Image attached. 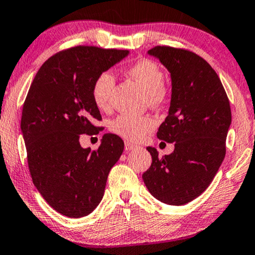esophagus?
<instances>
[{
	"label": "esophagus",
	"instance_id": "34e87169",
	"mask_svg": "<svg viewBox=\"0 0 255 255\" xmlns=\"http://www.w3.org/2000/svg\"><path fill=\"white\" fill-rule=\"evenodd\" d=\"M137 148V146L135 145H132L131 142H125V151H132V149H135Z\"/></svg>",
	"mask_w": 255,
	"mask_h": 255
}]
</instances>
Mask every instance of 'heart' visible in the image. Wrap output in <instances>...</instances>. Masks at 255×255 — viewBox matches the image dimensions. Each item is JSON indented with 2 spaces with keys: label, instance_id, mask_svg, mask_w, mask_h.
Masks as SVG:
<instances>
[{
  "label": "heart",
  "instance_id": "1",
  "mask_svg": "<svg viewBox=\"0 0 255 255\" xmlns=\"http://www.w3.org/2000/svg\"><path fill=\"white\" fill-rule=\"evenodd\" d=\"M128 74L134 79L146 90L152 106L165 103L168 90L162 83L163 73L158 64L149 59H140L128 69ZM115 85L110 73L104 72L97 76L93 85L92 96L100 109L108 107ZM155 122L151 117H138L132 115H121L111 122L110 128L114 133L128 141H140L154 130Z\"/></svg>",
  "mask_w": 255,
  "mask_h": 255
}]
</instances>
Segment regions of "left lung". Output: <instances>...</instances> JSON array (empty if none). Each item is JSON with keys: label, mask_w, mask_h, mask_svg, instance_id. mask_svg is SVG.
Segmentation results:
<instances>
[{"label": "left lung", "mask_w": 255, "mask_h": 255, "mask_svg": "<svg viewBox=\"0 0 255 255\" xmlns=\"http://www.w3.org/2000/svg\"><path fill=\"white\" fill-rule=\"evenodd\" d=\"M147 54L170 74L168 115L156 137L174 144V151L160 158L147 147L152 165L142 180L156 200L184 205L207 189L224 160L231 108L217 73L200 55L169 46L153 47Z\"/></svg>", "instance_id": "obj_1"}]
</instances>
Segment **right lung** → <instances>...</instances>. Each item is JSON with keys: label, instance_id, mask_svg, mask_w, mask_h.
<instances>
[{"label": "right lung", "instance_id": "obj_1", "mask_svg": "<svg viewBox=\"0 0 255 255\" xmlns=\"http://www.w3.org/2000/svg\"><path fill=\"white\" fill-rule=\"evenodd\" d=\"M130 54L127 50L76 46L47 59L37 72L22 111L20 130L37 190L55 211L81 218L103 198L110 169L124 141L103 135L97 151L80 137L99 131L101 121L92 89L95 80Z\"/></svg>", "mask_w": 255, "mask_h": 255}]
</instances>
